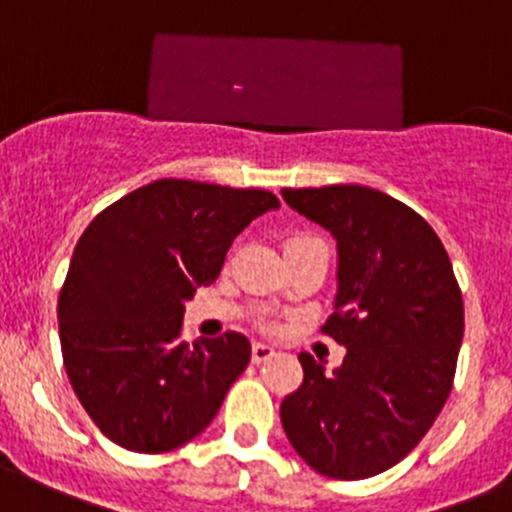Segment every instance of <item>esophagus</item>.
Returning <instances> with one entry per match:
<instances>
[{
	"label": "esophagus",
	"instance_id": "1",
	"mask_svg": "<svg viewBox=\"0 0 512 512\" xmlns=\"http://www.w3.org/2000/svg\"><path fill=\"white\" fill-rule=\"evenodd\" d=\"M272 356H275V348H272L270 343H252V364H265Z\"/></svg>",
	"mask_w": 512,
	"mask_h": 512
}]
</instances>
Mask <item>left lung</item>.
<instances>
[{"label": "left lung", "mask_w": 512, "mask_h": 512, "mask_svg": "<svg viewBox=\"0 0 512 512\" xmlns=\"http://www.w3.org/2000/svg\"><path fill=\"white\" fill-rule=\"evenodd\" d=\"M336 237L338 293L323 333L346 346L333 374L300 353L303 384L280 404L300 457L364 480L404 460L452 391L465 333L460 285L437 232L407 204L358 184L283 189Z\"/></svg>", "instance_id": "left-lung-1"}]
</instances>
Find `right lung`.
Returning <instances> with one entry per match:
<instances>
[{"mask_svg":"<svg viewBox=\"0 0 512 512\" xmlns=\"http://www.w3.org/2000/svg\"><path fill=\"white\" fill-rule=\"evenodd\" d=\"M265 189L159 179L98 214L57 300L65 371L100 432L131 452L191 442L250 364V341H181L184 303L219 278L229 245L278 209Z\"/></svg>","mask_w":512,"mask_h":512,"instance_id":"right-lung-1","label":"right lung"}]
</instances>
